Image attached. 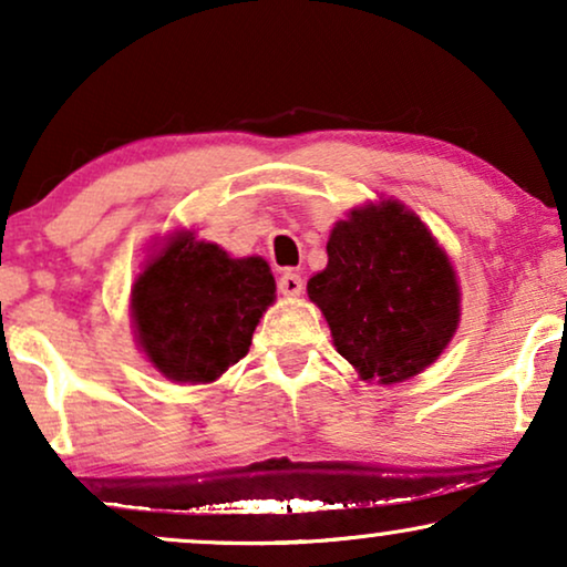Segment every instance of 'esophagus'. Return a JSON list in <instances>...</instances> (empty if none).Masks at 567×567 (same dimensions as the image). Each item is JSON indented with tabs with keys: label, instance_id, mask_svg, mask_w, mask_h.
Instances as JSON below:
<instances>
[{
	"label": "esophagus",
	"instance_id": "esophagus-1",
	"mask_svg": "<svg viewBox=\"0 0 567 567\" xmlns=\"http://www.w3.org/2000/svg\"><path fill=\"white\" fill-rule=\"evenodd\" d=\"M278 291L284 293V297H299L301 291H305V281H301L299 274H293V270H286L278 278Z\"/></svg>",
	"mask_w": 567,
	"mask_h": 567
}]
</instances>
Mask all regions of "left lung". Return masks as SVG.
<instances>
[{
	"mask_svg": "<svg viewBox=\"0 0 567 567\" xmlns=\"http://www.w3.org/2000/svg\"><path fill=\"white\" fill-rule=\"evenodd\" d=\"M332 343L363 382H408L452 343L462 291L444 247L398 198L336 221L328 266L307 281Z\"/></svg>",
	"mask_w": 567,
	"mask_h": 567,
	"instance_id": "obj_1",
	"label": "left lung"
}]
</instances>
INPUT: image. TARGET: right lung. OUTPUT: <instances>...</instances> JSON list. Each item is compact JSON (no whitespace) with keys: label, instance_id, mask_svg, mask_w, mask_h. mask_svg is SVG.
Listing matches in <instances>:
<instances>
[{"label":"right lung","instance_id":"1","mask_svg":"<svg viewBox=\"0 0 567 567\" xmlns=\"http://www.w3.org/2000/svg\"><path fill=\"white\" fill-rule=\"evenodd\" d=\"M276 301L270 266L231 258L219 245L175 229L154 245L131 286V324L144 359L175 384H212L250 351Z\"/></svg>","mask_w":567,"mask_h":567}]
</instances>
